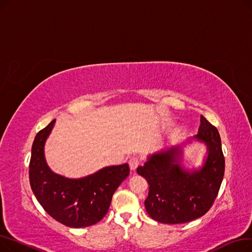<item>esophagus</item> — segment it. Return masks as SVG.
I'll return each instance as SVG.
<instances>
[{"label": "esophagus", "instance_id": "esophagus-1", "mask_svg": "<svg viewBox=\"0 0 252 252\" xmlns=\"http://www.w3.org/2000/svg\"><path fill=\"white\" fill-rule=\"evenodd\" d=\"M128 164H129V168L131 170H135L139 166V164H140V159H139L137 156L130 157L129 160H128Z\"/></svg>", "mask_w": 252, "mask_h": 252}]
</instances>
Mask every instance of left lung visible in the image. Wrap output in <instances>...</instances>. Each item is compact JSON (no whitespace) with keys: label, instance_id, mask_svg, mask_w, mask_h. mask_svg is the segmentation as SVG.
Segmentation results:
<instances>
[{"label":"left lung","instance_id":"left-lung-1","mask_svg":"<svg viewBox=\"0 0 252 252\" xmlns=\"http://www.w3.org/2000/svg\"><path fill=\"white\" fill-rule=\"evenodd\" d=\"M193 139L205 143L207 157L198 170L181 165V146L152 154L137 168L149 184L145 207L162 223H184L204 216L213 206L224 174V157L219 130L200 116V126Z\"/></svg>","mask_w":252,"mask_h":252}]
</instances>
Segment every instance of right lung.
I'll return each instance as SVG.
<instances>
[{
  "mask_svg": "<svg viewBox=\"0 0 252 252\" xmlns=\"http://www.w3.org/2000/svg\"><path fill=\"white\" fill-rule=\"evenodd\" d=\"M54 124L55 119L34 138L30 162L32 190L46 213L57 221L70 228L92 226L107 214L114 192L129 175L128 164L106 166L82 179L54 174L44 153Z\"/></svg>",
  "mask_w": 252,
  "mask_h": 252,
  "instance_id": "right-lung-1",
  "label": "right lung"
}]
</instances>
